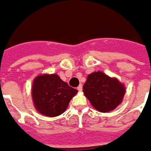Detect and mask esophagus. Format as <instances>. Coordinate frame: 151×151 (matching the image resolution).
Masks as SVG:
<instances>
[{
    "mask_svg": "<svg viewBox=\"0 0 151 151\" xmlns=\"http://www.w3.org/2000/svg\"><path fill=\"white\" fill-rule=\"evenodd\" d=\"M77 90H78V91H82V90H83V86H82V84L79 85V86L77 87Z\"/></svg>",
    "mask_w": 151,
    "mask_h": 151,
    "instance_id": "1",
    "label": "esophagus"
}]
</instances>
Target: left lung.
<instances>
[{"label":"left lung","instance_id":"8db88e82","mask_svg":"<svg viewBox=\"0 0 151 151\" xmlns=\"http://www.w3.org/2000/svg\"><path fill=\"white\" fill-rule=\"evenodd\" d=\"M83 92L93 108L100 112H108L121 104L125 86L116 77L95 71L87 76Z\"/></svg>","mask_w":151,"mask_h":151}]
</instances>
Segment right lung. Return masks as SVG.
<instances>
[{
    "label": "right lung",
    "instance_id": "obj_1",
    "mask_svg": "<svg viewBox=\"0 0 151 151\" xmlns=\"http://www.w3.org/2000/svg\"><path fill=\"white\" fill-rule=\"evenodd\" d=\"M77 93V90L68 86L56 74H40L32 82V99L35 109L48 117L64 113Z\"/></svg>",
    "mask_w": 151,
    "mask_h": 151
}]
</instances>
